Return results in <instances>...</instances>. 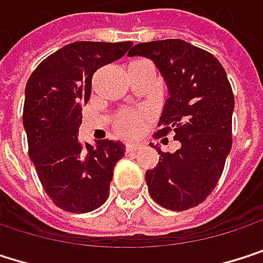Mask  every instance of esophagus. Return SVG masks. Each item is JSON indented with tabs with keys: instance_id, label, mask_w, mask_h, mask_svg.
Returning a JSON list of instances; mask_svg holds the SVG:
<instances>
[{
	"instance_id": "obj_1",
	"label": "esophagus",
	"mask_w": 263,
	"mask_h": 263,
	"mask_svg": "<svg viewBox=\"0 0 263 263\" xmlns=\"http://www.w3.org/2000/svg\"><path fill=\"white\" fill-rule=\"evenodd\" d=\"M139 147H141L139 142H127V144H125V150H127V152H135V150H138Z\"/></svg>"
}]
</instances>
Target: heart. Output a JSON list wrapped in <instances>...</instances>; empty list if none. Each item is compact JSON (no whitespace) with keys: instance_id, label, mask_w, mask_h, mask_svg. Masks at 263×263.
Instances as JSON below:
<instances>
[{"instance_id":"obj_1","label":"heart","mask_w":263,"mask_h":263,"mask_svg":"<svg viewBox=\"0 0 263 263\" xmlns=\"http://www.w3.org/2000/svg\"><path fill=\"white\" fill-rule=\"evenodd\" d=\"M147 115L144 111H124L116 119V128L124 136H133L139 133Z\"/></svg>"}]
</instances>
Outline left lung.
I'll use <instances>...</instances> for the list:
<instances>
[{
    "label": "left lung",
    "mask_w": 263,
    "mask_h": 263,
    "mask_svg": "<svg viewBox=\"0 0 263 263\" xmlns=\"http://www.w3.org/2000/svg\"><path fill=\"white\" fill-rule=\"evenodd\" d=\"M128 57L148 58L161 71L168 98L155 138L172 132L181 144L175 153L155 147L161 156L145 173L148 193L167 210L193 208L214 190L233 144L234 96L227 71L210 52L182 40L141 43Z\"/></svg>",
    "instance_id": "1"
}]
</instances>
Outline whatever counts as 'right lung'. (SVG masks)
Segmentation results:
<instances>
[{"mask_svg": "<svg viewBox=\"0 0 263 263\" xmlns=\"http://www.w3.org/2000/svg\"><path fill=\"white\" fill-rule=\"evenodd\" d=\"M132 46V41L67 44L47 57L27 81L23 124L29 156L47 196L66 211L88 213L108 197L113 168L125 145L110 139L84 144L78 132L93 73L122 58Z\"/></svg>", "mask_w": 263, "mask_h": 263, "instance_id": "obj_1", "label": "right lung"}]
</instances>
